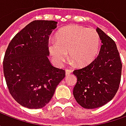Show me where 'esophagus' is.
<instances>
[{
    "label": "esophagus",
    "instance_id": "obj_1",
    "mask_svg": "<svg viewBox=\"0 0 126 126\" xmlns=\"http://www.w3.org/2000/svg\"><path fill=\"white\" fill-rule=\"evenodd\" d=\"M72 73V70L71 69H66L65 70V74L66 76H67V75H69L70 74Z\"/></svg>",
    "mask_w": 126,
    "mask_h": 126
}]
</instances>
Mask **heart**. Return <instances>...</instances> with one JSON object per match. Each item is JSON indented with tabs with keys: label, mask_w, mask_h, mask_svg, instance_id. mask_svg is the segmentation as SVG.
Segmentation results:
<instances>
[{
	"label": "heart",
	"mask_w": 126,
	"mask_h": 126,
	"mask_svg": "<svg viewBox=\"0 0 126 126\" xmlns=\"http://www.w3.org/2000/svg\"><path fill=\"white\" fill-rule=\"evenodd\" d=\"M57 41L49 44V51L58 65L67 59V54L77 65L83 67L90 63L97 56L100 38L96 30L71 25L66 26L56 34Z\"/></svg>",
	"instance_id": "1"
}]
</instances>
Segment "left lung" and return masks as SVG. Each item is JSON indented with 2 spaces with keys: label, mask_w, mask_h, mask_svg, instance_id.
<instances>
[{
  "label": "left lung",
  "mask_w": 126,
  "mask_h": 126,
  "mask_svg": "<svg viewBox=\"0 0 126 126\" xmlns=\"http://www.w3.org/2000/svg\"><path fill=\"white\" fill-rule=\"evenodd\" d=\"M96 32L102 42L98 57L88 65L73 72L78 78L74 98L85 109L98 108L112 100L122 76V64L115 42L100 28Z\"/></svg>",
  "instance_id": "obj_1"
}]
</instances>
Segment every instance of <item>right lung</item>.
<instances>
[{
    "label": "right lung",
    "instance_id": "right-lung-1",
    "mask_svg": "<svg viewBox=\"0 0 126 126\" xmlns=\"http://www.w3.org/2000/svg\"><path fill=\"white\" fill-rule=\"evenodd\" d=\"M57 21L35 20L10 42L3 59V71L10 94L21 105L40 109L49 103L65 71L48 59L49 35Z\"/></svg>",
    "mask_w": 126,
    "mask_h": 126
}]
</instances>
